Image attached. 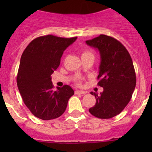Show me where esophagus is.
Here are the masks:
<instances>
[{
    "instance_id": "34e87169",
    "label": "esophagus",
    "mask_w": 152,
    "mask_h": 152,
    "mask_svg": "<svg viewBox=\"0 0 152 152\" xmlns=\"http://www.w3.org/2000/svg\"><path fill=\"white\" fill-rule=\"evenodd\" d=\"M75 93L76 94H85V93H87V92L85 91H83V90H76L75 91Z\"/></svg>"
}]
</instances>
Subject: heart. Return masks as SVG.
I'll return each mask as SVG.
<instances>
[{
  "label": "heart",
  "mask_w": 152,
  "mask_h": 152,
  "mask_svg": "<svg viewBox=\"0 0 152 152\" xmlns=\"http://www.w3.org/2000/svg\"><path fill=\"white\" fill-rule=\"evenodd\" d=\"M93 56V53H92L91 51L90 50H84L83 52L82 53V58H85L87 57V56ZM78 83H79V81H77Z\"/></svg>",
  "instance_id": "heart-1"
}]
</instances>
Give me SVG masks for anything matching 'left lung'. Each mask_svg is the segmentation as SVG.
<instances>
[{
	"instance_id": "8db88e82",
	"label": "left lung",
	"mask_w": 152,
	"mask_h": 152,
	"mask_svg": "<svg viewBox=\"0 0 152 152\" xmlns=\"http://www.w3.org/2000/svg\"><path fill=\"white\" fill-rule=\"evenodd\" d=\"M86 43L100 53L98 85L104 88L99 96L90 93L95 96L96 102L89 112L98 118H111L123 111L135 88L136 74L132 59L121 42L112 37L100 34L87 40Z\"/></svg>"
}]
</instances>
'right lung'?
Segmentation results:
<instances>
[{"instance_id": "add662e5", "label": "right lung", "mask_w": 152, "mask_h": 152, "mask_svg": "<svg viewBox=\"0 0 152 152\" xmlns=\"http://www.w3.org/2000/svg\"><path fill=\"white\" fill-rule=\"evenodd\" d=\"M76 39L48 34L35 38L24 50L17 85L24 104L35 117L48 121L65 113L74 91L69 85L54 90L50 76L59 67L64 50Z\"/></svg>"}]
</instances>
